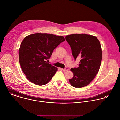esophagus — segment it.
<instances>
[{
  "label": "esophagus",
  "instance_id": "obj_1",
  "mask_svg": "<svg viewBox=\"0 0 120 120\" xmlns=\"http://www.w3.org/2000/svg\"><path fill=\"white\" fill-rule=\"evenodd\" d=\"M68 70H69V68H67V67H66V68H65L64 69H63V71H67Z\"/></svg>",
  "mask_w": 120,
  "mask_h": 120
}]
</instances>
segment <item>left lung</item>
<instances>
[{
  "label": "left lung",
  "instance_id": "8db88e82",
  "mask_svg": "<svg viewBox=\"0 0 120 120\" xmlns=\"http://www.w3.org/2000/svg\"><path fill=\"white\" fill-rule=\"evenodd\" d=\"M73 57L80 59L79 67L71 68L73 78L69 79L71 85L76 88L88 85L98 73L102 60L101 43L96 36L82 34L65 36Z\"/></svg>",
  "mask_w": 120,
  "mask_h": 120
}]
</instances>
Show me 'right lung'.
I'll use <instances>...</instances> for the list:
<instances>
[{
  "label": "right lung",
  "instance_id": "1",
  "mask_svg": "<svg viewBox=\"0 0 120 120\" xmlns=\"http://www.w3.org/2000/svg\"><path fill=\"white\" fill-rule=\"evenodd\" d=\"M64 41L63 36L47 33L34 34L23 39L19 50V59L23 72L30 82L42 86L52 79L57 68L46 60Z\"/></svg>",
  "mask_w": 120,
  "mask_h": 120
}]
</instances>
